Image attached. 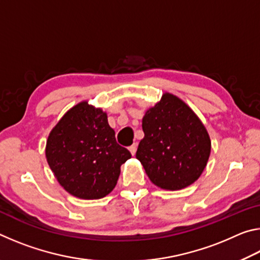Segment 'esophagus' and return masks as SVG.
I'll use <instances>...</instances> for the list:
<instances>
[{"label": "esophagus", "mask_w": 260, "mask_h": 260, "mask_svg": "<svg viewBox=\"0 0 260 260\" xmlns=\"http://www.w3.org/2000/svg\"><path fill=\"white\" fill-rule=\"evenodd\" d=\"M136 149H138V144H136V143L132 144V146L128 148V150L131 151L132 156H135V153H136Z\"/></svg>", "instance_id": "obj_1"}]
</instances>
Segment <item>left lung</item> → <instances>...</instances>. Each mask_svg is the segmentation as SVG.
I'll return each instance as SVG.
<instances>
[{"label":"left lung","instance_id":"8db88e82","mask_svg":"<svg viewBox=\"0 0 260 260\" xmlns=\"http://www.w3.org/2000/svg\"><path fill=\"white\" fill-rule=\"evenodd\" d=\"M142 129L136 158L155 186L180 190L201 177L211 152L210 135L181 99L162 94L144 113Z\"/></svg>","mask_w":260,"mask_h":260}]
</instances>
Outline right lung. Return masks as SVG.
Returning <instances> with one entry per match:
<instances>
[{"instance_id": "1", "label": "right lung", "mask_w": 260, "mask_h": 260, "mask_svg": "<svg viewBox=\"0 0 260 260\" xmlns=\"http://www.w3.org/2000/svg\"><path fill=\"white\" fill-rule=\"evenodd\" d=\"M131 157L117 143L107 112L87 101L60 118L46 144L48 165L57 181L81 200H100L111 192L120 166Z\"/></svg>"}]
</instances>
